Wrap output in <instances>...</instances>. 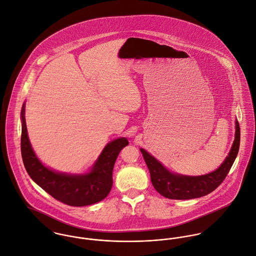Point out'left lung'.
<instances>
[{
  "label": "left lung",
  "instance_id": "1",
  "mask_svg": "<svg viewBox=\"0 0 256 256\" xmlns=\"http://www.w3.org/2000/svg\"><path fill=\"white\" fill-rule=\"evenodd\" d=\"M236 137L228 156L215 172L201 176H185L174 174L164 168L154 156L141 148L146 166L150 170V180L154 189L170 199L186 200L205 196L214 191L228 176L240 148V129L236 122Z\"/></svg>",
  "mask_w": 256,
  "mask_h": 256
}]
</instances>
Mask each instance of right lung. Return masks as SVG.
I'll list each match as a JSON object with an SVG mask.
<instances>
[{"label": "right lung", "mask_w": 256, "mask_h": 256, "mask_svg": "<svg viewBox=\"0 0 256 256\" xmlns=\"http://www.w3.org/2000/svg\"><path fill=\"white\" fill-rule=\"evenodd\" d=\"M22 120L20 150L24 164L28 176L43 190L56 200L74 207L94 204L110 194L113 183V166L120 150L128 145L127 139L119 138L110 142L88 174H58L45 168L32 148L24 118V104L22 108Z\"/></svg>", "instance_id": "obj_1"}]
</instances>
